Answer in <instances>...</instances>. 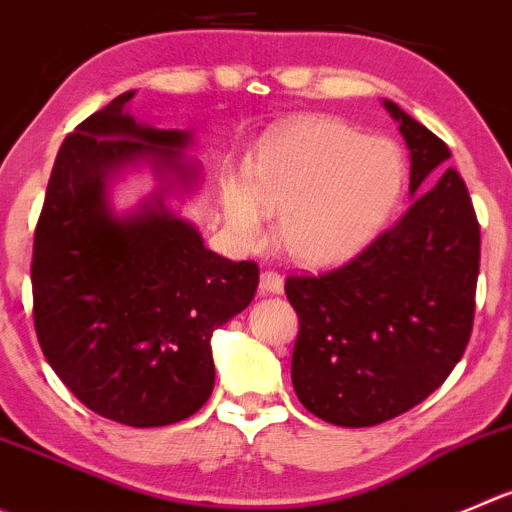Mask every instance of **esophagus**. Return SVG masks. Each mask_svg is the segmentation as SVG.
Returning <instances> with one entry per match:
<instances>
[{"label":"esophagus","instance_id":"1","mask_svg":"<svg viewBox=\"0 0 512 512\" xmlns=\"http://www.w3.org/2000/svg\"><path fill=\"white\" fill-rule=\"evenodd\" d=\"M284 291V279H281L276 271H264L259 281V294L271 296V294H281Z\"/></svg>","mask_w":512,"mask_h":512}]
</instances>
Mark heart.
Returning a JSON list of instances; mask_svg holds the SVG:
<instances>
[{"label":"heart","mask_w":512,"mask_h":512,"mask_svg":"<svg viewBox=\"0 0 512 512\" xmlns=\"http://www.w3.org/2000/svg\"><path fill=\"white\" fill-rule=\"evenodd\" d=\"M405 183L387 138H364L339 120H306L271 138L248 165V188L226 183L221 206L243 246L261 238V208L276 213V243L304 266L349 259L377 236Z\"/></svg>","instance_id":"obj_1"}]
</instances>
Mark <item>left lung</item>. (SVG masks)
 I'll use <instances>...</instances> for the list:
<instances>
[{"label":"left lung","instance_id":"8db88e82","mask_svg":"<svg viewBox=\"0 0 512 512\" xmlns=\"http://www.w3.org/2000/svg\"><path fill=\"white\" fill-rule=\"evenodd\" d=\"M410 148L412 206L359 256L289 276L299 314L291 382L339 427H372L420 405L460 362L472 332L480 226L450 148L384 100Z\"/></svg>","mask_w":512,"mask_h":512}]
</instances>
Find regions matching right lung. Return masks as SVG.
<instances>
[{
	"label": "right lung",
	"mask_w": 512,
	"mask_h": 512,
	"mask_svg": "<svg viewBox=\"0 0 512 512\" xmlns=\"http://www.w3.org/2000/svg\"><path fill=\"white\" fill-rule=\"evenodd\" d=\"M123 92L67 135L32 253L34 329L65 387L97 415L165 427L196 415L216 382L211 337L251 304L259 266L203 246L170 208L198 191L191 130L128 113ZM145 167L156 188L118 214L109 188Z\"/></svg>",
	"instance_id": "obj_1"
}]
</instances>
